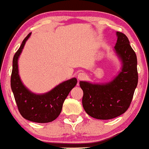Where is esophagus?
Listing matches in <instances>:
<instances>
[{
  "instance_id": "esophagus-1",
  "label": "esophagus",
  "mask_w": 149,
  "mask_h": 149,
  "mask_svg": "<svg viewBox=\"0 0 149 149\" xmlns=\"http://www.w3.org/2000/svg\"><path fill=\"white\" fill-rule=\"evenodd\" d=\"M86 74H85V73H83V72H80V73H78V75H77V79H78V80H83L85 79V78H86Z\"/></svg>"
}]
</instances>
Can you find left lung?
Instances as JSON below:
<instances>
[{
	"mask_svg": "<svg viewBox=\"0 0 149 149\" xmlns=\"http://www.w3.org/2000/svg\"><path fill=\"white\" fill-rule=\"evenodd\" d=\"M116 35L118 39L114 51L121 64L117 76L105 83L79 82L83 91L84 109L97 119H112L125 113L130 107L138 83L135 52L125 34L116 32Z\"/></svg>",
	"mask_w": 149,
	"mask_h": 149,
	"instance_id": "obj_1",
	"label": "left lung"
}]
</instances>
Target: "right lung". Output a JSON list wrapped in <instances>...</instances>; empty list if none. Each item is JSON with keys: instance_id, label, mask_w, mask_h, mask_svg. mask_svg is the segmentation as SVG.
I'll use <instances>...</instances> for the list:
<instances>
[{"instance_id": "right-lung-1", "label": "right lung", "mask_w": 149, "mask_h": 149, "mask_svg": "<svg viewBox=\"0 0 149 149\" xmlns=\"http://www.w3.org/2000/svg\"><path fill=\"white\" fill-rule=\"evenodd\" d=\"M31 34L24 39L13 57L11 89L19 112L24 118L37 123L51 122L60 115L63 103L70 91L76 86L77 79L72 78L64 81L49 91L40 94L33 93L25 87L19 74L18 60Z\"/></svg>"}]
</instances>
